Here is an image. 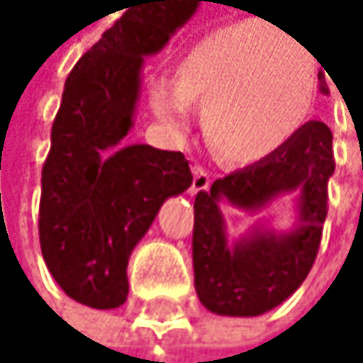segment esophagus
<instances>
[{
  "instance_id": "34e87169",
  "label": "esophagus",
  "mask_w": 363,
  "mask_h": 363,
  "mask_svg": "<svg viewBox=\"0 0 363 363\" xmlns=\"http://www.w3.org/2000/svg\"><path fill=\"white\" fill-rule=\"evenodd\" d=\"M211 187V176L208 172L200 165L194 167V183H191V194H198V191H206Z\"/></svg>"
}]
</instances>
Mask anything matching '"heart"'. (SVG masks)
<instances>
[{
	"instance_id": "heart-1",
	"label": "heart",
	"mask_w": 363,
	"mask_h": 363,
	"mask_svg": "<svg viewBox=\"0 0 363 363\" xmlns=\"http://www.w3.org/2000/svg\"><path fill=\"white\" fill-rule=\"evenodd\" d=\"M315 62L303 43L261 21L206 34L180 62L176 84L152 89V108L167 128L189 126L200 104L206 137L228 163L270 157L307 121L315 97Z\"/></svg>"
}]
</instances>
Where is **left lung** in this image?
<instances>
[{"label": "left lung", "instance_id": "left-lung-1", "mask_svg": "<svg viewBox=\"0 0 363 363\" xmlns=\"http://www.w3.org/2000/svg\"><path fill=\"white\" fill-rule=\"evenodd\" d=\"M329 91V89H327ZM335 172L327 123L307 121L270 157L218 178L194 202V283L200 303L220 315H259L307 279L323 240L329 178ZM283 193L299 196V222L287 233L255 229L228 247L222 201L258 211Z\"/></svg>", "mask_w": 363, "mask_h": 363}]
</instances>
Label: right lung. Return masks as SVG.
Wrapping results in <instances>:
<instances>
[{"label":"right lung","instance_id":"right-lung-1","mask_svg":"<svg viewBox=\"0 0 363 363\" xmlns=\"http://www.w3.org/2000/svg\"><path fill=\"white\" fill-rule=\"evenodd\" d=\"M200 0H135L76 62L40 178L38 240L62 291L86 307L128 296V259L161 204L191 185L183 152L126 145L143 56L165 48Z\"/></svg>","mask_w":363,"mask_h":363}]
</instances>
